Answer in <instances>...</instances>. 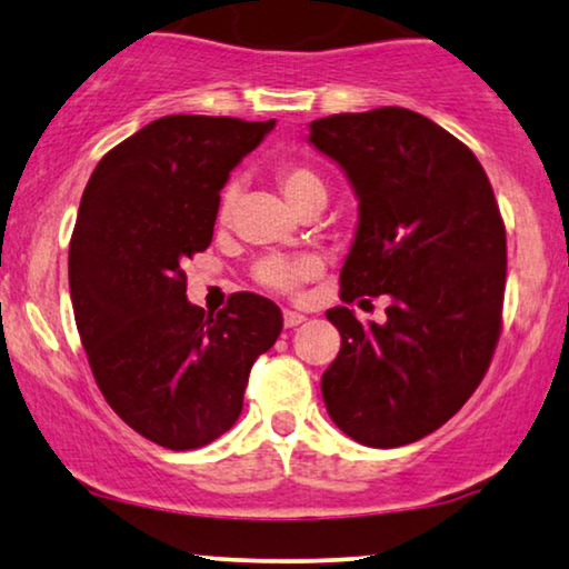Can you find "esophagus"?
Here are the masks:
<instances>
[{
    "mask_svg": "<svg viewBox=\"0 0 569 569\" xmlns=\"http://www.w3.org/2000/svg\"><path fill=\"white\" fill-rule=\"evenodd\" d=\"M282 318H284V326H287V329H295V326H300L302 321H306V316L298 313V310H284Z\"/></svg>",
    "mask_w": 569,
    "mask_h": 569,
    "instance_id": "1",
    "label": "esophagus"
}]
</instances>
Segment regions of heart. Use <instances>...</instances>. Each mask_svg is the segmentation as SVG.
I'll list each match as a JSON object with an SVG mask.
<instances>
[{
	"label": "heart",
	"mask_w": 569,
	"mask_h": 569,
	"mask_svg": "<svg viewBox=\"0 0 569 569\" xmlns=\"http://www.w3.org/2000/svg\"><path fill=\"white\" fill-rule=\"evenodd\" d=\"M274 178L279 189L287 197V201L295 209L313 199L326 201V181L323 176L318 173L313 166L302 160H282L274 168ZM232 201H236V186H228L220 197V207H217V220L224 222L230 217ZM318 261L308 259V256H298V259H287V256H271V259H263L259 267H256L253 277L256 282L269 287V290L277 292H295L302 282H308L310 277H316Z\"/></svg>",
	"instance_id": "b5f03b06"
}]
</instances>
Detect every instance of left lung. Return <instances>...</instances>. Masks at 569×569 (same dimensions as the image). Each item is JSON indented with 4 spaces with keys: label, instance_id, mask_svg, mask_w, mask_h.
<instances>
[{
    "label": "left lung",
    "instance_id": "1",
    "mask_svg": "<svg viewBox=\"0 0 569 569\" xmlns=\"http://www.w3.org/2000/svg\"><path fill=\"white\" fill-rule=\"evenodd\" d=\"M308 139L360 199L341 300L391 298L383 326L326 310L341 333L326 409L362 446H407L446 425L492 362L508 274L500 207L477 154L409 108L326 116Z\"/></svg>",
    "mask_w": 569,
    "mask_h": 569
}]
</instances>
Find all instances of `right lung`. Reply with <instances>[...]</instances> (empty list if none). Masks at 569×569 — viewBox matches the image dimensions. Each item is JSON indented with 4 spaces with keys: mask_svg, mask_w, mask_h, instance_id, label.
Wrapping results in <instances>:
<instances>
[{
    "mask_svg": "<svg viewBox=\"0 0 569 569\" xmlns=\"http://www.w3.org/2000/svg\"><path fill=\"white\" fill-rule=\"evenodd\" d=\"M269 121L162 116L103 154L69 240V292L108 407L142 438L193 450L243 409L282 310L236 292L220 313L186 300L183 263L212 243L220 191Z\"/></svg>",
    "mask_w": 569,
    "mask_h": 569,
    "instance_id": "obj_1",
    "label": "right lung"
}]
</instances>
